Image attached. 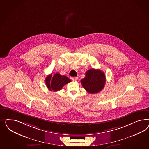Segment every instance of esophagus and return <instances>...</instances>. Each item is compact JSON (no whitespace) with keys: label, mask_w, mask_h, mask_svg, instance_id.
<instances>
[{"label":"esophagus","mask_w":149,"mask_h":149,"mask_svg":"<svg viewBox=\"0 0 149 149\" xmlns=\"http://www.w3.org/2000/svg\"><path fill=\"white\" fill-rule=\"evenodd\" d=\"M70 79L72 81H77L78 79V77H71Z\"/></svg>","instance_id":"34e87169"}]
</instances>
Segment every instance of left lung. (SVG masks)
Instances as JSON below:
<instances>
[{"instance_id": "obj_1", "label": "left lung", "mask_w": 149, "mask_h": 149, "mask_svg": "<svg viewBox=\"0 0 149 149\" xmlns=\"http://www.w3.org/2000/svg\"><path fill=\"white\" fill-rule=\"evenodd\" d=\"M105 82L104 72L95 69H91L87 71L85 77L81 80L83 87L91 94L97 93L103 90Z\"/></svg>"}]
</instances>
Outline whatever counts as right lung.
<instances>
[{"label": "right lung", "instance_id": "add662e5", "mask_svg": "<svg viewBox=\"0 0 149 149\" xmlns=\"http://www.w3.org/2000/svg\"><path fill=\"white\" fill-rule=\"evenodd\" d=\"M71 82V80L68 77L65 75H61L59 73H56L52 77L51 74L46 77L45 82L47 87L49 90L58 91L61 90L63 86Z\"/></svg>", "mask_w": 149, "mask_h": 149}]
</instances>
